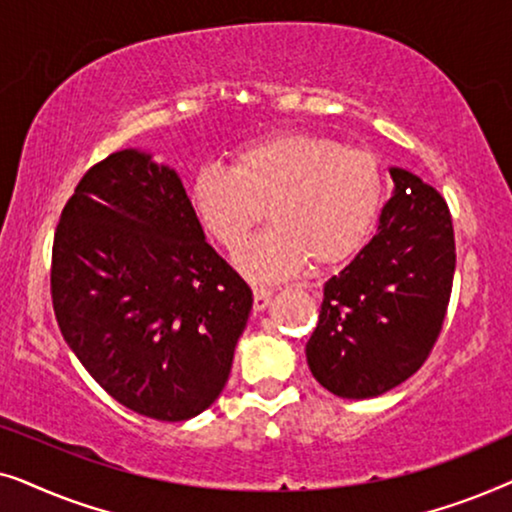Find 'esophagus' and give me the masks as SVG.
Segmentation results:
<instances>
[{
	"label": "esophagus",
	"instance_id": "esophagus-1",
	"mask_svg": "<svg viewBox=\"0 0 512 512\" xmlns=\"http://www.w3.org/2000/svg\"><path fill=\"white\" fill-rule=\"evenodd\" d=\"M272 298V289L268 286H254V310H265Z\"/></svg>",
	"mask_w": 512,
	"mask_h": 512
}]
</instances>
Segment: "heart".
Here are the masks:
<instances>
[{
	"instance_id": "b5f03b06",
	"label": "heart",
	"mask_w": 512,
	"mask_h": 512,
	"mask_svg": "<svg viewBox=\"0 0 512 512\" xmlns=\"http://www.w3.org/2000/svg\"><path fill=\"white\" fill-rule=\"evenodd\" d=\"M382 170L361 146L312 132H275L242 144L228 167L205 165L191 181V207L205 233L237 249L268 212L270 228L237 251L254 282H275L310 261L331 268L354 256L382 202Z\"/></svg>"
}]
</instances>
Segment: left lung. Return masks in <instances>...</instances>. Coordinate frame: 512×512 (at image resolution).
Instances as JSON below:
<instances>
[{
  "label": "left lung",
  "instance_id": "left-lung-1",
  "mask_svg": "<svg viewBox=\"0 0 512 512\" xmlns=\"http://www.w3.org/2000/svg\"><path fill=\"white\" fill-rule=\"evenodd\" d=\"M396 191L377 235L324 286L307 363L321 387L373 398L398 387L429 359L450 305L452 214L415 174L391 170Z\"/></svg>",
  "mask_w": 512,
  "mask_h": 512
}]
</instances>
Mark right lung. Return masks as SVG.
<instances>
[{"label":"right lung","mask_w":512,"mask_h":512,"mask_svg":"<svg viewBox=\"0 0 512 512\" xmlns=\"http://www.w3.org/2000/svg\"><path fill=\"white\" fill-rule=\"evenodd\" d=\"M51 298L93 380L160 422L219 398L254 303L205 242L177 172L130 149L90 167L62 209Z\"/></svg>","instance_id":"obj_1"}]
</instances>
